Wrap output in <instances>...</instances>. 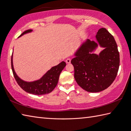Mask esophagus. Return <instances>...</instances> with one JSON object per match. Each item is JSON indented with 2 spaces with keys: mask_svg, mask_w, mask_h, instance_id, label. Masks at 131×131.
<instances>
[{
  "mask_svg": "<svg viewBox=\"0 0 131 131\" xmlns=\"http://www.w3.org/2000/svg\"><path fill=\"white\" fill-rule=\"evenodd\" d=\"M71 62V59L70 58H67V59L66 60V62L67 63H70Z\"/></svg>",
  "mask_w": 131,
  "mask_h": 131,
  "instance_id": "obj_1",
  "label": "esophagus"
}]
</instances>
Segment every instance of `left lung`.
Masks as SVG:
<instances>
[{"label": "left lung", "mask_w": 131, "mask_h": 131, "mask_svg": "<svg viewBox=\"0 0 131 131\" xmlns=\"http://www.w3.org/2000/svg\"><path fill=\"white\" fill-rule=\"evenodd\" d=\"M96 39L97 43L88 39L82 43L71 61L78 84L85 91L94 93L104 91L112 84L120 63L113 36L101 28L97 32ZM99 45L104 49L99 55L93 54Z\"/></svg>", "instance_id": "1"}]
</instances>
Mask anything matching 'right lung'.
Masks as SVG:
<instances>
[{"instance_id": "add662e5", "label": "right lung", "mask_w": 131, "mask_h": 131, "mask_svg": "<svg viewBox=\"0 0 131 131\" xmlns=\"http://www.w3.org/2000/svg\"><path fill=\"white\" fill-rule=\"evenodd\" d=\"M32 31V30H27L21 34L19 37H21V36L27 33L31 32ZM65 66V62L62 61L57 65L53 66L39 79L32 82H26L21 79L17 75L13 67V54L11 57L12 70L17 83H18L19 87L26 92L35 94V95H43V94L51 93L56 87L58 79H59L60 75Z\"/></svg>"}]
</instances>
